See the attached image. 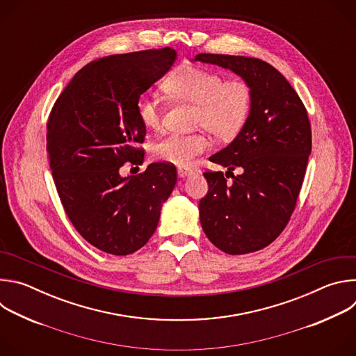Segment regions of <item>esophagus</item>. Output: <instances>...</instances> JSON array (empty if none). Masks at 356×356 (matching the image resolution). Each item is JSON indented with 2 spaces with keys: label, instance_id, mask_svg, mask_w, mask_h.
<instances>
[{
  "label": "esophagus",
  "instance_id": "1",
  "mask_svg": "<svg viewBox=\"0 0 356 356\" xmlns=\"http://www.w3.org/2000/svg\"><path fill=\"white\" fill-rule=\"evenodd\" d=\"M177 175H179V177H187V176L193 175V170L187 169V168H179L177 169Z\"/></svg>",
  "mask_w": 356,
  "mask_h": 356
}]
</instances>
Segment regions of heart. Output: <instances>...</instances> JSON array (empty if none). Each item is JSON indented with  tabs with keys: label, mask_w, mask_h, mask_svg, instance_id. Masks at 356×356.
I'll list each match as a JSON object with an SVG mask.
<instances>
[{
	"label": "heart",
	"mask_w": 356,
	"mask_h": 356,
	"mask_svg": "<svg viewBox=\"0 0 356 356\" xmlns=\"http://www.w3.org/2000/svg\"><path fill=\"white\" fill-rule=\"evenodd\" d=\"M165 92L179 101L195 104V127L206 128L220 139L235 138L246 124L252 107V90L238 79L224 80L218 72L184 65L166 77ZM136 115L147 129H159L163 121L162 101L152 94L136 99ZM210 147L206 134H168L152 146L154 159L186 168Z\"/></svg>",
	"instance_id": "1"
}]
</instances>
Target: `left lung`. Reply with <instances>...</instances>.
<instances>
[{
    "instance_id": "left-lung-1",
    "label": "left lung",
    "mask_w": 356,
    "mask_h": 356,
    "mask_svg": "<svg viewBox=\"0 0 356 356\" xmlns=\"http://www.w3.org/2000/svg\"><path fill=\"white\" fill-rule=\"evenodd\" d=\"M194 60L234 72L252 90L245 127L210 158L232 180L206 172L209 193L198 204L207 238L228 255H243L272 243L294 211L312 154L307 110L286 77L261 59L200 54ZM236 167L241 175L234 177Z\"/></svg>"
}]
</instances>
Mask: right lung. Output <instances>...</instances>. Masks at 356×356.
I'll return each mask as SVG.
<instances>
[{"label": "right lung", "instance_id": "right-lung-1", "mask_svg": "<svg viewBox=\"0 0 356 356\" xmlns=\"http://www.w3.org/2000/svg\"><path fill=\"white\" fill-rule=\"evenodd\" d=\"M176 56L163 47L97 59L74 74L49 115L46 150L63 209L88 243L111 255H129L149 241L177 181L175 165L162 162L120 175L145 155L136 147L146 135L136 99Z\"/></svg>", "mask_w": 356, "mask_h": 356}]
</instances>
